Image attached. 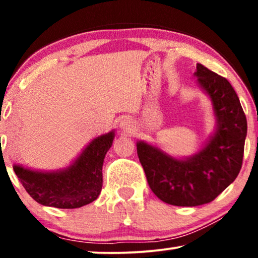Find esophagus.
Here are the masks:
<instances>
[{"mask_svg": "<svg viewBox=\"0 0 258 258\" xmlns=\"http://www.w3.org/2000/svg\"><path fill=\"white\" fill-rule=\"evenodd\" d=\"M119 125H121V129L123 132L129 133L134 129L135 122H134V119L132 117H129V116H124V117L121 119V122H119Z\"/></svg>", "mask_w": 258, "mask_h": 258, "instance_id": "esophagus-1", "label": "esophagus"}]
</instances>
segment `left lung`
Instances as JSON below:
<instances>
[{"instance_id":"obj_1","label":"left lung","mask_w":258,"mask_h":258,"mask_svg":"<svg viewBox=\"0 0 258 258\" xmlns=\"http://www.w3.org/2000/svg\"><path fill=\"white\" fill-rule=\"evenodd\" d=\"M197 86L210 98L216 126L203 147L175 157L160 147L137 141V155L150 189L163 202L196 207L214 201L237 177L242 167L246 118L229 81L197 63Z\"/></svg>"}]
</instances>
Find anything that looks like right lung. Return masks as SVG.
Wrapping results in <instances>:
<instances>
[{
    "label": "right lung",
    "instance_id": "obj_1",
    "mask_svg": "<svg viewBox=\"0 0 258 258\" xmlns=\"http://www.w3.org/2000/svg\"><path fill=\"white\" fill-rule=\"evenodd\" d=\"M115 130L95 137L66 168L36 170L14 164V171L37 203L59 209H75L94 202L103 183L102 167Z\"/></svg>",
    "mask_w": 258,
    "mask_h": 258
}]
</instances>
